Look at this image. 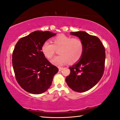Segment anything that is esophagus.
Here are the masks:
<instances>
[{"instance_id": "1", "label": "esophagus", "mask_w": 120, "mask_h": 120, "mask_svg": "<svg viewBox=\"0 0 120 120\" xmlns=\"http://www.w3.org/2000/svg\"><path fill=\"white\" fill-rule=\"evenodd\" d=\"M63 69V68H61V67H59V71H61Z\"/></svg>"}]
</instances>
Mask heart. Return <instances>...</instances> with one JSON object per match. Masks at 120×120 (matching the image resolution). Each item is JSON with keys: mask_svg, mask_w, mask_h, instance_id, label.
<instances>
[{"mask_svg": "<svg viewBox=\"0 0 120 120\" xmlns=\"http://www.w3.org/2000/svg\"><path fill=\"white\" fill-rule=\"evenodd\" d=\"M56 49H60V55L54 57L51 60L54 65L61 66L68 63H77L82 57L83 52V44L79 38H72L63 34L53 38V43L48 41L43 43L41 50L45 57L50 59L55 54Z\"/></svg>", "mask_w": 120, "mask_h": 120, "instance_id": "b5f03b06", "label": "heart"}]
</instances>
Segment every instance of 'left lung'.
I'll return each mask as SVG.
<instances>
[{
	"instance_id": "8db88e82",
	"label": "left lung",
	"mask_w": 120,
	"mask_h": 120,
	"mask_svg": "<svg viewBox=\"0 0 120 120\" xmlns=\"http://www.w3.org/2000/svg\"><path fill=\"white\" fill-rule=\"evenodd\" d=\"M82 41L83 52L79 62L69 68L70 74L66 81L75 92L87 91L100 81L105 70V49L100 39L85 31L71 32Z\"/></svg>"
}]
</instances>
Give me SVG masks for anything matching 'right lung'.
<instances>
[{"instance_id": "1", "label": "right lung", "mask_w": 120, "mask_h": 120, "mask_svg": "<svg viewBox=\"0 0 120 120\" xmlns=\"http://www.w3.org/2000/svg\"><path fill=\"white\" fill-rule=\"evenodd\" d=\"M56 34L49 31H35L16 43L12 56L13 70L17 82L28 93L45 92L59 71L41 51L43 43Z\"/></svg>"}]
</instances>
